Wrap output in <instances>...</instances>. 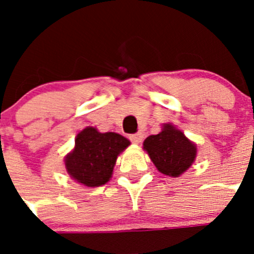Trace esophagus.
I'll return each instance as SVG.
<instances>
[{"instance_id": "34e87169", "label": "esophagus", "mask_w": 254, "mask_h": 254, "mask_svg": "<svg viewBox=\"0 0 254 254\" xmlns=\"http://www.w3.org/2000/svg\"><path fill=\"white\" fill-rule=\"evenodd\" d=\"M143 138V134L141 133V132H137V133H133L129 136V140H131L132 143H136V145H138V143L142 141Z\"/></svg>"}]
</instances>
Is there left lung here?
Segmentation results:
<instances>
[{"label": "left lung", "mask_w": 254, "mask_h": 254, "mask_svg": "<svg viewBox=\"0 0 254 254\" xmlns=\"http://www.w3.org/2000/svg\"><path fill=\"white\" fill-rule=\"evenodd\" d=\"M143 150L159 172L173 178L190 169L197 156L196 143L172 123L163 125L161 132L143 141Z\"/></svg>", "instance_id": "1"}]
</instances>
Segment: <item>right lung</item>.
<instances>
[{
  "instance_id": "1",
  "label": "right lung",
  "mask_w": 254,
  "mask_h": 254,
  "mask_svg": "<svg viewBox=\"0 0 254 254\" xmlns=\"http://www.w3.org/2000/svg\"><path fill=\"white\" fill-rule=\"evenodd\" d=\"M131 145L116 132L102 133L86 127L77 133L75 147L64 156L68 176L85 187H100L111 181L117 158Z\"/></svg>"
}]
</instances>
